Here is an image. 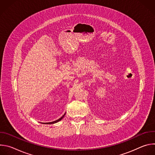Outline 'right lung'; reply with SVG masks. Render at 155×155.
I'll list each match as a JSON object with an SVG mask.
<instances>
[{
    "instance_id": "add662e5",
    "label": "right lung",
    "mask_w": 155,
    "mask_h": 155,
    "mask_svg": "<svg viewBox=\"0 0 155 155\" xmlns=\"http://www.w3.org/2000/svg\"><path fill=\"white\" fill-rule=\"evenodd\" d=\"M65 115V113L63 115V116H62V117H61L59 119H58V120H56V121H52V122H49V123H44L43 124H54V123H57V122H58V121H59L60 120H61L63 118H64V115Z\"/></svg>"
}]
</instances>
